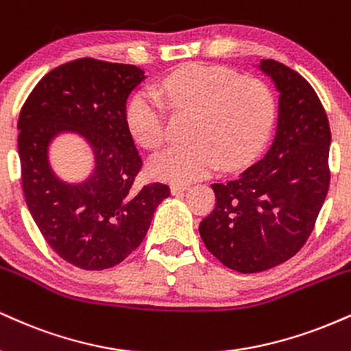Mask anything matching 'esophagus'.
<instances>
[{
    "instance_id": "1",
    "label": "esophagus",
    "mask_w": 351,
    "mask_h": 351,
    "mask_svg": "<svg viewBox=\"0 0 351 351\" xmlns=\"http://www.w3.org/2000/svg\"><path fill=\"white\" fill-rule=\"evenodd\" d=\"M188 188H189V184H186V183H173L170 186L171 194H180V193L186 191Z\"/></svg>"
}]
</instances>
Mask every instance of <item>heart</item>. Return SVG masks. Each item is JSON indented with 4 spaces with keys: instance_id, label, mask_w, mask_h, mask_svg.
Returning a JSON list of instances; mask_svg holds the SVG:
<instances>
[{
    "instance_id": "b5f03b06",
    "label": "heart",
    "mask_w": 351,
    "mask_h": 351,
    "mask_svg": "<svg viewBox=\"0 0 351 351\" xmlns=\"http://www.w3.org/2000/svg\"><path fill=\"white\" fill-rule=\"evenodd\" d=\"M194 112L189 129L193 142L173 145L155 155L150 173L158 180L193 181L209 175L219 165L226 170L242 167L261 149L274 122L273 93L261 80L239 77L226 66L189 63L129 101L125 121L143 149L162 145L167 111Z\"/></svg>"
}]
</instances>
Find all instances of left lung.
Masks as SVG:
<instances>
[{"instance_id": "obj_1", "label": "left lung", "mask_w": 351, "mask_h": 351, "mask_svg": "<svg viewBox=\"0 0 351 351\" xmlns=\"http://www.w3.org/2000/svg\"><path fill=\"white\" fill-rule=\"evenodd\" d=\"M258 69L280 91L274 141L237 178L210 184L216 208L199 223L206 248L239 273L265 271L296 255L330 183V128L314 88L276 60Z\"/></svg>"}]
</instances>
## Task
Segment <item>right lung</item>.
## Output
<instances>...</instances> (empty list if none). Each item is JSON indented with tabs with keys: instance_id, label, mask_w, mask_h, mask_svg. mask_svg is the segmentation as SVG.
<instances>
[{
	"instance_id": "add662e5",
	"label": "right lung",
	"mask_w": 351,
	"mask_h": 351,
	"mask_svg": "<svg viewBox=\"0 0 351 351\" xmlns=\"http://www.w3.org/2000/svg\"><path fill=\"white\" fill-rule=\"evenodd\" d=\"M143 70L125 63L78 58L49 71L36 84L18 129L26 204L45 242L82 269H106L129 256L149 230L170 188L137 189L142 168L125 121V103ZM75 132L92 147L95 168L83 184H65L48 162L58 133Z\"/></svg>"
}]
</instances>
